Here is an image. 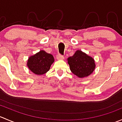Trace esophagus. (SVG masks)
<instances>
[{"mask_svg": "<svg viewBox=\"0 0 122 122\" xmlns=\"http://www.w3.org/2000/svg\"><path fill=\"white\" fill-rule=\"evenodd\" d=\"M56 58H57V60H64V56H62V55H61V54H58V55H56Z\"/></svg>", "mask_w": 122, "mask_h": 122, "instance_id": "obj_1", "label": "esophagus"}]
</instances>
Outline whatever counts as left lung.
Segmentation results:
<instances>
[{"label": "left lung", "instance_id": "1", "mask_svg": "<svg viewBox=\"0 0 122 122\" xmlns=\"http://www.w3.org/2000/svg\"><path fill=\"white\" fill-rule=\"evenodd\" d=\"M71 72L79 78L90 75L96 67L94 60L80 50H77L67 59Z\"/></svg>", "mask_w": 122, "mask_h": 122}]
</instances>
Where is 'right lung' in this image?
Segmentation results:
<instances>
[{
  "label": "right lung",
  "mask_w": 122,
  "mask_h": 122,
  "mask_svg": "<svg viewBox=\"0 0 122 122\" xmlns=\"http://www.w3.org/2000/svg\"><path fill=\"white\" fill-rule=\"evenodd\" d=\"M54 61L53 55L42 50L29 58L27 66L33 73L42 75L50 70Z\"/></svg>",
  "instance_id": "right-lung-1"
}]
</instances>
